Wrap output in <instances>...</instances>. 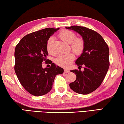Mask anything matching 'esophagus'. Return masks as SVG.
<instances>
[{"instance_id": "34e87169", "label": "esophagus", "mask_w": 124, "mask_h": 124, "mask_svg": "<svg viewBox=\"0 0 124 124\" xmlns=\"http://www.w3.org/2000/svg\"><path fill=\"white\" fill-rule=\"evenodd\" d=\"M69 72H70V70H67V69H64V73H68Z\"/></svg>"}]
</instances>
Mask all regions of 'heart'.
Returning a JSON list of instances; mask_svg holds the SVG:
<instances>
[{"label":"heart","instance_id":"b5f03b06","mask_svg":"<svg viewBox=\"0 0 124 124\" xmlns=\"http://www.w3.org/2000/svg\"><path fill=\"white\" fill-rule=\"evenodd\" d=\"M58 37L62 41L69 44L70 45V49L77 55H79L83 52L84 49V42L81 38H76V35L74 32L66 29H63L60 32ZM54 41V38L52 37H50L47 41L46 49L49 54H53L52 44ZM74 58V54L72 52H70V53L58 56L54 61L58 66L66 68L72 64Z\"/></svg>","mask_w":124,"mask_h":124}]
</instances>
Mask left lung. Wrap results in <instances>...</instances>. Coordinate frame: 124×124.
I'll list each match as a JSON object with an SVG mask.
<instances>
[{
    "mask_svg": "<svg viewBox=\"0 0 124 124\" xmlns=\"http://www.w3.org/2000/svg\"><path fill=\"white\" fill-rule=\"evenodd\" d=\"M78 33L84 42V49L75 63L84 70H71L77 79L70 84L71 89L82 95L96 90L103 81L109 66V51L107 44L100 34L84 27H66Z\"/></svg>",
    "mask_w": 124,
    "mask_h": 124,
    "instance_id": "8db88e82",
    "label": "left lung"
}]
</instances>
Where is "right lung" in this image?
<instances>
[{"label":"right lung","mask_w":124,"mask_h":124,"mask_svg":"<svg viewBox=\"0 0 124 124\" xmlns=\"http://www.w3.org/2000/svg\"><path fill=\"white\" fill-rule=\"evenodd\" d=\"M58 29L47 28L27 34L15 47L16 74L22 86L34 96L47 93L52 89L55 77L63 73V69L46 60L47 41ZM44 60L51 64L49 68L42 67Z\"/></svg>","instance_id":"add662e5"}]
</instances>
